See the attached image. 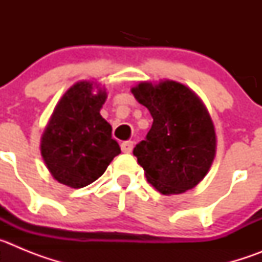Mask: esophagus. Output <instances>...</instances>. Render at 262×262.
Wrapping results in <instances>:
<instances>
[{
    "label": "esophagus",
    "mask_w": 262,
    "mask_h": 262,
    "mask_svg": "<svg viewBox=\"0 0 262 262\" xmlns=\"http://www.w3.org/2000/svg\"><path fill=\"white\" fill-rule=\"evenodd\" d=\"M120 148H122V152H123V154H129V152L133 151L134 143L133 142H123L122 144H120Z\"/></svg>",
    "instance_id": "34e87169"
}]
</instances>
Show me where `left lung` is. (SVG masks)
Instances as JSON below:
<instances>
[{
    "label": "left lung",
    "instance_id": "left-lung-1",
    "mask_svg": "<svg viewBox=\"0 0 262 262\" xmlns=\"http://www.w3.org/2000/svg\"><path fill=\"white\" fill-rule=\"evenodd\" d=\"M139 103L149 110L154 123L134 155L147 181L164 195L181 194L202 181L216 152V134L202 99L173 80L131 88Z\"/></svg>",
    "mask_w": 262,
    "mask_h": 262
}]
</instances>
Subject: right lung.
<instances>
[{
  "label": "right lung",
  "instance_id": "1",
  "mask_svg": "<svg viewBox=\"0 0 262 262\" xmlns=\"http://www.w3.org/2000/svg\"><path fill=\"white\" fill-rule=\"evenodd\" d=\"M105 88L78 81L61 97L41 135L40 152L57 182L73 189L92 184L120 154L111 126L99 114Z\"/></svg>",
  "mask_w": 262,
  "mask_h": 262
}]
</instances>
